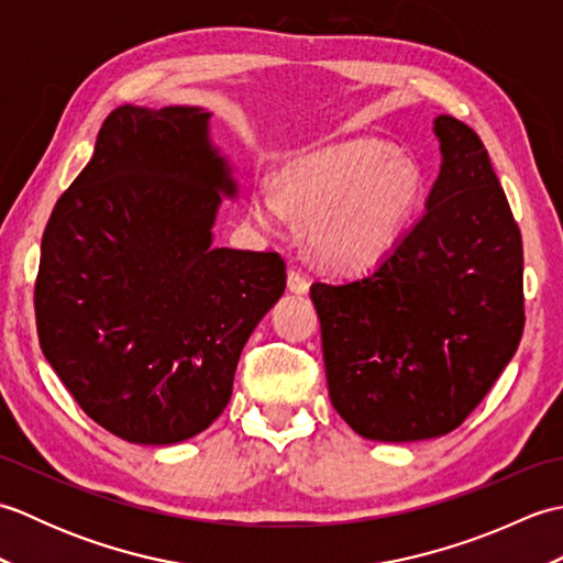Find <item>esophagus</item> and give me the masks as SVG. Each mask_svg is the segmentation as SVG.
Returning a JSON list of instances; mask_svg holds the SVG:
<instances>
[{"instance_id":"34e87169","label":"esophagus","mask_w":563,"mask_h":563,"mask_svg":"<svg viewBox=\"0 0 563 563\" xmlns=\"http://www.w3.org/2000/svg\"><path fill=\"white\" fill-rule=\"evenodd\" d=\"M288 290L295 295H305L309 290V280L300 271H295V268L288 271Z\"/></svg>"}]
</instances>
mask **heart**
Returning a JSON list of instances; mask_svg holds the SVG:
<instances>
[{
    "label": "heart",
    "instance_id": "obj_1",
    "mask_svg": "<svg viewBox=\"0 0 563 563\" xmlns=\"http://www.w3.org/2000/svg\"><path fill=\"white\" fill-rule=\"evenodd\" d=\"M426 194L411 157L382 140H345L285 166L280 194L256 190L249 214L261 230L280 232L285 210L307 220V244L336 271L375 266L409 230Z\"/></svg>",
    "mask_w": 563,
    "mask_h": 563
}]
</instances>
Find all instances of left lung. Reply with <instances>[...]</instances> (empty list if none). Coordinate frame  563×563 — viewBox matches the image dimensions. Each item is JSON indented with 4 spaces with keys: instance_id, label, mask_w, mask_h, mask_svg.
<instances>
[{
    "instance_id": "8db88e82",
    "label": "left lung",
    "mask_w": 563,
    "mask_h": 563,
    "mask_svg": "<svg viewBox=\"0 0 563 563\" xmlns=\"http://www.w3.org/2000/svg\"><path fill=\"white\" fill-rule=\"evenodd\" d=\"M428 210L363 278L314 283L333 409L357 435L411 442L460 428L516 355L522 239L479 135L435 118Z\"/></svg>"
}]
</instances>
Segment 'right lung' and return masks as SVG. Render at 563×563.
<instances>
[{
	"mask_svg": "<svg viewBox=\"0 0 563 563\" xmlns=\"http://www.w3.org/2000/svg\"><path fill=\"white\" fill-rule=\"evenodd\" d=\"M210 113L118 106L45 224L33 307L47 363L109 433L172 445L232 397L251 331L285 290L275 251L212 246Z\"/></svg>",
	"mask_w": 563,
	"mask_h": 563,
	"instance_id": "add662e5",
	"label": "right lung"
}]
</instances>
